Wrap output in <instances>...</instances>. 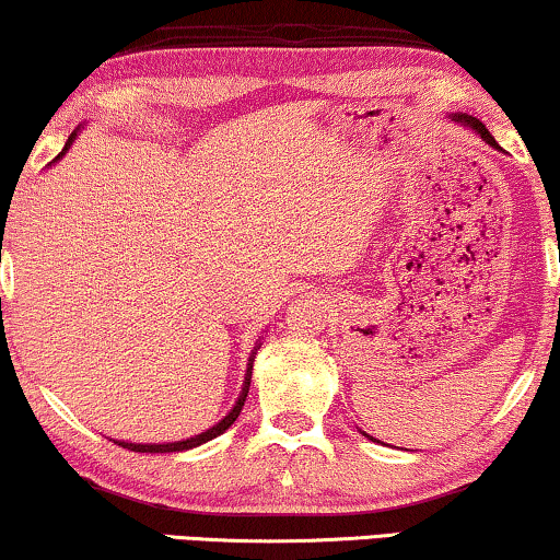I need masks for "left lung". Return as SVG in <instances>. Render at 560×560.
Here are the masks:
<instances>
[{"instance_id": "8db88e82", "label": "left lung", "mask_w": 560, "mask_h": 560, "mask_svg": "<svg viewBox=\"0 0 560 560\" xmlns=\"http://www.w3.org/2000/svg\"><path fill=\"white\" fill-rule=\"evenodd\" d=\"M454 121H458V125L474 129V132H477L487 144H492V148L500 150V144H497L494 137L489 135V129L485 127V121H479L477 117H469V114H454ZM370 439H372V435H370Z\"/></svg>"}]
</instances>
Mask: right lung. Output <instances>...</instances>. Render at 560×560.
Masks as SVG:
<instances>
[{
    "label": "right lung",
    "instance_id": "right-lung-1",
    "mask_svg": "<svg viewBox=\"0 0 560 560\" xmlns=\"http://www.w3.org/2000/svg\"><path fill=\"white\" fill-rule=\"evenodd\" d=\"M73 137H75V132L68 137V142H66V150H68V144L73 142ZM4 240V236H2ZM252 354H255V351H252ZM252 362H255V359L249 357V370H247V377H244V385H242V393H240V400H236V405L232 408V412H229V416L221 420V423H217L213 428H209V431L206 433H201V435H196V439H186V441H175V443H127V441H114L117 443V446H121V448H127V451H135V454H173V451H186V448H194V446H201V443H206V441H211V439H217V435H221L226 431L229 425L234 423L236 418H240V412H242V405H244V400H247V393H249V382H252Z\"/></svg>",
    "mask_w": 560,
    "mask_h": 560
}]
</instances>
